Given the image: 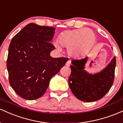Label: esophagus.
<instances>
[{"instance_id": "34e87169", "label": "esophagus", "mask_w": 123, "mask_h": 123, "mask_svg": "<svg viewBox=\"0 0 123 123\" xmlns=\"http://www.w3.org/2000/svg\"><path fill=\"white\" fill-rule=\"evenodd\" d=\"M70 64H71V60H68V61L66 62V66H67V67H68V66H70Z\"/></svg>"}]
</instances>
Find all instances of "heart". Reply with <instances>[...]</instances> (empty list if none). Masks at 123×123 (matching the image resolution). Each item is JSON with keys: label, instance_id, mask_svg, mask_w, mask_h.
<instances>
[{"label": "heart", "instance_id": "b5f03b06", "mask_svg": "<svg viewBox=\"0 0 123 123\" xmlns=\"http://www.w3.org/2000/svg\"><path fill=\"white\" fill-rule=\"evenodd\" d=\"M95 41L94 33L88 28L66 31L59 35L58 39L60 45L67 48L68 55L74 57L86 56L92 49ZM59 44L54 43L55 46L60 50Z\"/></svg>", "mask_w": 123, "mask_h": 123}]
</instances>
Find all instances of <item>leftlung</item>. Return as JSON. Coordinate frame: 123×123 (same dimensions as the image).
<instances>
[{
  "label": "left lung",
  "instance_id": "8db88e82",
  "mask_svg": "<svg viewBox=\"0 0 123 123\" xmlns=\"http://www.w3.org/2000/svg\"><path fill=\"white\" fill-rule=\"evenodd\" d=\"M88 57L71 61L68 78L70 89L77 99L86 102L99 100L109 91L114 82L116 57L104 69L94 74L84 70Z\"/></svg>",
  "mask_w": 123,
  "mask_h": 123
}]
</instances>
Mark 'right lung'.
Instances as JSON below:
<instances>
[{"label": "right lung", "mask_w": 123, "mask_h": 123, "mask_svg": "<svg viewBox=\"0 0 123 123\" xmlns=\"http://www.w3.org/2000/svg\"><path fill=\"white\" fill-rule=\"evenodd\" d=\"M53 27L30 23L12 38L7 60L9 82L22 98L34 100L46 92L51 78L59 72L67 57L53 58L50 43Z\"/></svg>", "instance_id": "1"}]
</instances>
